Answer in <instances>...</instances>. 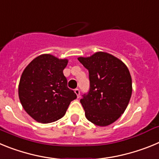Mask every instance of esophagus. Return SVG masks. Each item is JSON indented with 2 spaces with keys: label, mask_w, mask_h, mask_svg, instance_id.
Listing matches in <instances>:
<instances>
[{
  "label": "esophagus",
  "mask_w": 159,
  "mask_h": 159,
  "mask_svg": "<svg viewBox=\"0 0 159 159\" xmlns=\"http://www.w3.org/2000/svg\"><path fill=\"white\" fill-rule=\"evenodd\" d=\"M75 93L76 94L77 98H80V90H79L78 88H76V89H75Z\"/></svg>",
  "instance_id": "esophagus-1"
}]
</instances>
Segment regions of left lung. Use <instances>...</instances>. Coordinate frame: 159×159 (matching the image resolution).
Instances as JSON below:
<instances>
[{"instance_id": "obj_1", "label": "left lung", "mask_w": 159, "mask_h": 159, "mask_svg": "<svg viewBox=\"0 0 159 159\" xmlns=\"http://www.w3.org/2000/svg\"><path fill=\"white\" fill-rule=\"evenodd\" d=\"M78 60L89 71V92L80 99L85 116L99 127L111 124L124 113L131 96L128 68L122 60L103 52Z\"/></svg>"}]
</instances>
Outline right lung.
<instances>
[{
    "instance_id": "add662e5",
    "label": "right lung",
    "mask_w": 159,
    "mask_h": 159,
    "mask_svg": "<svg viewBox=\"0 0 159 159\" xmlns=\"http://www.w3.org/2000/svg\"><path fill=\"white\" fill-rule=\"evenodd\" d=\"M67 59L43 54L32 60L22 73L18 88L25 111L36 122L49 123L65 115L76 95L67 88L63 71Z\"/></svg>"
}]
</instances>
